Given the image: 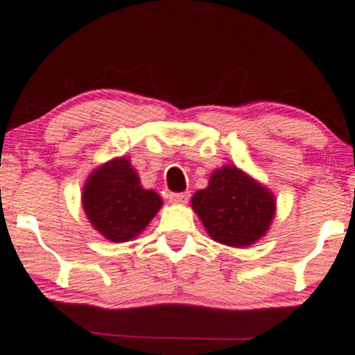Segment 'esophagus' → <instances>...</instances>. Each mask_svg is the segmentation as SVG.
<instances>
[{
  "label": "esophagus",
  "instance_id": "1",
  "mask_svg": "<svg viewBox=\"0 0 355 355\" xmlns=\"http://www.w3.org/2000/svg\"><path fill=\"white\" fill-rule=\"evenodd\" d=\"M169 200L174 204H186L189 200V192H171Z\"/></svg>",
  "mask_w": 355,
  "mask_h": 355
}]
</instances>
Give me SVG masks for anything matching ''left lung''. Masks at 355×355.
<instances>
[{
  "mask_svg": "<svg viewBox=\"0 0 355 355\" xmlns=\"http://www.w3.org/2000/svg\"><path fill=\"white\" fill-rule=\"evenodd\" d=\"M191 205L209 237L237 248L265 237L277 214L273 192L235 164L214 171L209 186L192 196Z\"/></svg>",
  "mask_w": 355,
  "mask_h": 355,
  "instance_id": "1",
  "label": "left lung"
}]
</instances>
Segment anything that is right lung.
<instances>
[{"label":"right lung","instance_id":"right-lung-1","mask_svg":"<svg viewBox=\"0 0 355 355\" xmlns=\"http://www.w3.org/2000/svg\"><path fill=\"white\" fill-rule=\"evenodd\" d=\"M163 205L155 191L144 189L128 157H113L87 178L82 207L89 222L110 242L138 237Z\"/></svg>","mask_w":355,"mask_h":355}]
</instances>
